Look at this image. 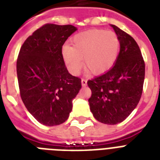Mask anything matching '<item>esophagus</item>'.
I'll return each instance as SVG.
<instances>
[{
    "label": "esophagus",
    "mask_w": 160,
    "mask_h": 160,
    "mask_svg": "<svg viewBox=\"0 0 160 160\" xmlns=\"http://www.w3.org/2000/svg\"><path fill=\"white\" fill-rule=\"evenodd\" d=\"M81 85H82V86H86V85H87V80L86 79H81Z\"/></svg>",
    "instance_id": "obj_1"
}]
</instances>
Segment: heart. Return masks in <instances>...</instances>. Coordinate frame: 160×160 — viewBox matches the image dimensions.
<instances>
[{"label":"heart","instance_id":"b5f03b06","mask_svg":"<svg viewBox=\"0 0 160 160\" xmlns=\"http://www.w3.org/2000/svg\"><path fill=\"white\" fill-rule=\"evenodd\" d=\"M119 37L114 31L91 30L75 35L70 46L62 50L63 59L68 70L78 75L82 67L91 74L100 75L106 72L116 62L119 56Z\"/></svg>","mask_w":160,"mask_h":160}]
</instances>
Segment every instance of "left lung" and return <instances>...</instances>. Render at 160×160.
Wrapping results in <instances>:
<instances>
[{
    "mask_svg": "<svg viewBox=\"0 0 160 160\" xmlns=\"http://www.w3.org/2000/svg\"><path fill=\"white\" fill-rule=\"evenodd\" d=\"M120 51L115 65L103 75L88 80L91 90L90 110L98 121L116 124L135 109L143 92L145 65L134 39L114 25Z\"/></svg>",
    "mask_w": 160,
    "mask_h": 160,
    "instance_id": "obj_1",
    "label": "left lung"
}]
</instances>
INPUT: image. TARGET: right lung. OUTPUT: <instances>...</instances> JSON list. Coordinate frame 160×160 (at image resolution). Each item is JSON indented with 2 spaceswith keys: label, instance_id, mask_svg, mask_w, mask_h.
Masks as SVG:
<instances>
[{
  "label": "right lung",
  "instance_id": "1",
  "mask_svg": "<svg viewBox=\"0 0 160 160\" xmlns=\"http://www.w3.org/2000/svg\"><path fill=\"white\" fill-rule=\"evenodd\" d=\"M77 29L46 24L26 39L16 61L21 100L41 124L54 126L68 119L81 80L68 72L62 46Z\"/></svg>",
  "mask_w": 160,
  "mask_h": 160
}]
</instances>
